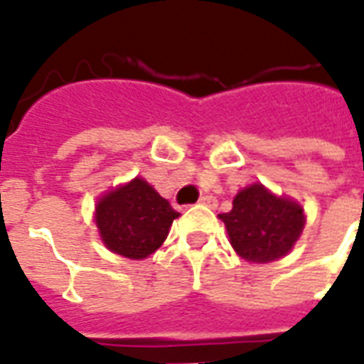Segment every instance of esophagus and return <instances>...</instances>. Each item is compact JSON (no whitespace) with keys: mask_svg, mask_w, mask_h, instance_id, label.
Wrapping results in <instances>:
<instances>
[{"mask_svg":"<svg viewBox=\"0 0 364 364\" xmlns=\"http://www.w3.org/2000/svg\"><path fill=\"white\" fill-rule=\"evenodd\" d=\"M199 205H205V206H208V208H216L218 199H216V197H212V196H205V197H200V199H199Z\"/></svg>","mask_w":364,"mask_h":364,"instance_id":"esophagus-1","label":"esophagus"}]
</instances>
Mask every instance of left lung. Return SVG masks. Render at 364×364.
I'll use <instances>...</instances> for the list:
<instances>
[{"mask_svg": "<svg viewBox=\"0 0 364 364\" xmlns=\"http://www.w3.org/2000/svg\"><path fill=\"white\" fill-rule=\"evenodd\" d=\"M231 246L252 263L280 259L293 248L304 228L302 206L272 196L261 184L244 188L232 199L231 212L220 214Z\"/></svg>", "mask_w": 364, "mask_h": 364, "instance_id": "1", "label": "left lung"}]
</instances>
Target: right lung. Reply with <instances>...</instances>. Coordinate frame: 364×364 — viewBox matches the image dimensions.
<instances>
[{"instance_id":"right-lung-1","label":"right lung","mask_w":364,"mask_h":364,"mask_svg":"<svg viewBox=\"0 0 364 364\" xmlns=\"http://www.w3.org/2000/svg\"><path fill=\"white\" fill-rule=\"evenodd\" d=\"M178 216L168 200L142 178L107 193L95 208V223L107 248L129 259L154 254Z\"/></svg>"}]
</instances>
